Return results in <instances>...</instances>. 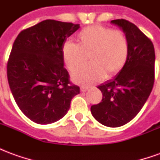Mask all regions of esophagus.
Listing matches in <instances>:
<instances>
[{
	"label": "esophagus",
	"mask_w": 160,
	"mask_h": 160,
	"mask_svg": "<svg viewBox=\"0 0 160 160\" xmlns=\"http://www.w3.org/2000/svg\"><path fill=\"white\" fill-rule=\"evenodd\" d=\"M88 90H89V87H80V91H81V92H87V91Z\"/></svg>",
	"instance_id": "obj_1"
}]
</instances>
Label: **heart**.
Returning <instances> with one entry per match:
<instances>
[{
  "label": "heart",
  "instance_id": "b5f03b06",
  "mask_svg": "<svg viewBox=\"0 0 160 160\" xmlns=\"http://www.w3.org/2000/svg\"><path fill=\"white\" fill-rule=\"evenodd\" d=\"M78 36L80 43L68 39L62 49L64 63L70 71L82 65L90 56V65L72 73L74 83L92 86L123 68L129 55V41L123 31L97 25L84 28Z\"/></svg>",
  "mask_w": 160,
  "mask_h": 160
}]
</instances>
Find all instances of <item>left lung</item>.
<instances>
[{
	"mask_svg": "<svg viewBox=\"0 0 160 160\" xmlns=\"http://www.w3.org/2000/svg\"><path fill=\"white\" fill-rule=\"evenodd\" d=\"M111 23L126 33L129 55L118 75L98 87L103 98L91 112L101 124L117 128L130 122L148 100L154 83L155 53L151 40L133 23L122 19Z\"/></svg>",
	"mask_w": 160,
	"mask_h": 160,
	"instance_id": "8db88e82",
	"label": "left lung"
}]
</instances>
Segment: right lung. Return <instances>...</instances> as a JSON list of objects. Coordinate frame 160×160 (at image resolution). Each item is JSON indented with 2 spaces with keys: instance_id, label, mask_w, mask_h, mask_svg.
<instances>
[{
  "instance_id": "right-lung-1",
  "label": "right lung",
  "mask_w": 160,
  "mask_h": 160,
  "mask_svg": "<svg viewBox=\"0 0 160 160\" xmlns=\"http://www.w3.org/2000/svg\"><path fill=\"white\" fill-rule=\"evenodd\" d=\"M80 25L47 19L21 31L13 42L7 73L16 104L38 124H49L67 114L80 87L70 82L64 68V42Z\"/></svg>"
}]
</instances>
